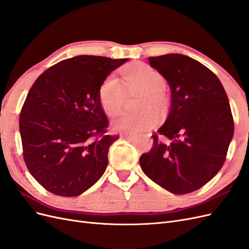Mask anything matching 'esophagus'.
<instances>
[{"instance_id": "34e87169", "label": "esophagus", "mask_w": 249, "mask_h": 249, "mask_svg": "<svg viewBox=\"0 0 249 249\" xmlns=\"http://www.w3.org/2000/svg\"><path fill=\"white\" fill-rule=\"evenodd\" d=\"M135 137V135H133V134H122L120 135V138H123V139H134Z\"/></svg>"}]
</instances>
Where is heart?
<instances>
[{"label":"heart","mask_w":249,"mask_h":249,"mask_svg":"<svg viewBox=\"0 0 249 249\" xmlns=\"http://www.w3.org/2000/svg\"><path fill=\"white\" fill-rule=\"evenodd\" d=\"M124 85L115 76L104 81L100 88L102 107L109 116L122 113L127 101V93L140 94L137 113H126L112 123L113 130L124 134H137L152 129L159 123V115L155 111H164L167 107V96L164 91L166 80L162 74L145 63H135L123 71ZM126 87L124 88V86Z\"/></svg>","instance_id":"b5f03b06"}]
</instances>
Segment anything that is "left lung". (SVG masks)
<instances>
[{
    "mask_svg": "<svg viewBox=\"0 0 249 249\" xmlns=\"http://www.w3.org/2000/svg\"><path fill=\"white\" fill-rule=\"evenodd\" d=\"M148 62L167 81L171 105L154 135L153 148L141 155L142 171L175 194H187L210 182L222 167L233 135L227 92L216 74L182 54L149 57Z\"/></svg>",
    "mask_w": 249,
    "mask_h": 249,
    "instance_id": "obj_1",
    "label": "left lung"
}]
</instances>
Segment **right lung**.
I'll return each mask as SVG.
<instances>
[{
    "instance_id": "1",
    "label": "right lung",
    "mask_w": 249,
    "mask_h": 249,
    "mask_svg": "<svg viewBox=\"0 0 249 249\" xmlns=\"http://www.w3.org/2000/svg\"><path fill=\"white\" fill-rule=\"evenodd\" d=\"M80 55L53 65L37 78L20 111L19 132L27 167L44 189L72 197L104 175L118 135H104L108 118L100 88L127 61Z\"/></svg>"
}]
</instances>
